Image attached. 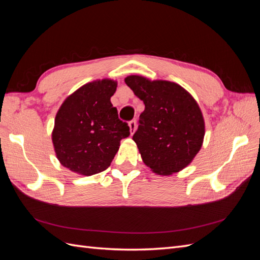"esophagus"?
<instances>
[{
	"instance_id": "1",
	"label": "esophagus",
	"mask_w": 260,
	"mask_h": 260,
	"mask_svg": "<svg viewBox=\"0 0 260 260\" xmlns=\"http://www.w3.org/2000/svg\"><path fill=\"white\" fill-rule=\"evenodd\" d=\"M129 128H130V133H131V135H133V133L136 132V129H137V121L131 120L129 122Z\"/></svg>"
}]
</instances>
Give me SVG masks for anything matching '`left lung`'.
Instances as JSON below:
<instances>
[{
  "instance_id": "obj_1",
  "label": "left lung",
  "mask_w": 260,
  "mask_h": 260,
  "mask_svg": "<svg viewBox=\"0 0 260 260\" xmlns=\"http://www.w3.org/2000/svg\"><path fill=\"white\" fill-rule=\"evenodd\" d=\"M124 82L145 105L132 137L143 162L161 176L187 167L200 152L205 136L198 102L176 82L139 75L125 77Z\"/></svg>"
}]
</instances>
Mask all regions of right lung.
Instances as JSON below:
<instances>
[{
	"label": "right lung",
	"mask_w": 260,
	"mask_h": 260,
	"mask_svg": "<svg viewBox=\"0 0 260 260\" xmlns=\"http://www.w3.org/2000/svg\"><path fill=\"white\" fill-rule=\"evenodd\" d=\"M117 81L102 79L80 86L62 102L55 116L52 142L62 166L81 176L104 171L130 135L111 98Z\"/></svg>",
	"instance_id": "add662e5"
}]
</instances>
